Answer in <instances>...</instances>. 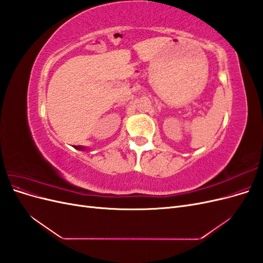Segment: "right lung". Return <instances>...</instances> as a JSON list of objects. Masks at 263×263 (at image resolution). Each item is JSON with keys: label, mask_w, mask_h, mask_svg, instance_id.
<instances>
[{"label": "right lung", "mask_w": 263, "mask_h": 263, "mask_svg": "<svg viewBox=\"0 0 263 263\" xmlns=\"http://www.w3.org/2000/svg\"><path fill=\"white\" fill-rule=\"evenodd\" d=\"M74 148L78 149V150H85V149H86L85 147H82V146H76Z\"/></svg>", "instance_id": "1"}]
</instances>
